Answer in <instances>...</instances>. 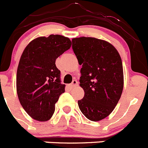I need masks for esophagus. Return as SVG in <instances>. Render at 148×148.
Here are the masks:
<instances>
[{
    "label": "esophagus",
    "instance_id": "34e87169",
    "mask_svg": "<svg viewBox=\"0 0 148 148\" xmlns=\"http://www.w3.org/2000/svg\"><path fill=\"white\" fill-rule=\"evenodd\" d=\"M77 83H78V82H77V81L75 80V79H74V80L72 81V82L70 84V87H71V88L75 87V86H77Z\"/></svg>",
    "mask_w": 148,
    "mask_h": 148
}]
</instances>
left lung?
Returning a JSON list of instances; mask_svg holds the SVG:
<instances>
[{
  "label": "left lung",
  "instance_id": "obj_1",
  "mask_svg": "<svg viewBox=\"0 0 148 148\" xmlns=\"http://www.w3.org/2000/svg\"><path fill=\"white\" fill-rule=\"evenodd\" d=\"M72 43L82 65L79 86L85 92L78 106L89 120L100 121L111 114L122 95V59L116 48L103 40L81 37L73 38Z\"/></svg>",
  "mask_w": 148,
  "mask_h": 148
}]
</instances>
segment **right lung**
Returning <instances> with one entry per match:
<instances>
[{
    "instance_id": "obj_1",
    "label": "right lung",
    "mask_w": 148,
    "mask_h": 148,
    "mask_svg": "<svg viewBox=\"0 0 148 148\" xmlns=\"http://www.w3.org/2000/svg\"><path fill=\"white\" fill-rule=\"evenodd\" d=\"M71 46L60 34L39 37L26 46L18 64L16 88L21 105L32 119L46 122L52 116L55 103L65 92L56 59Z\"/></svg>"
}]
</instances>
